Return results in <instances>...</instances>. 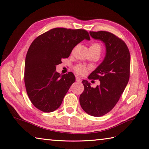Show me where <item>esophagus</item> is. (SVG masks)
Instances as JSON below:
<instances>
[{
  "instance_id": "obj_1",
  "label": "esophagus",
  "mask_w": 149,
  "mask_h": 149,
  "mask_svg": "<svg viewBox=\"0 0 149 149\" xmlns=\"http://www.w3.org/2000/svg\"><path fill=\"white\" fill-rule=\"evenodd\" d=\"M76 81H77V82H79V83H80V82H81V78H78V77H76Z\"/></svg>"
}]
</instances>
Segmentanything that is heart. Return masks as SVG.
I'll list each match as a JSON object with an SVG mask.
<instances>
[{"label": "heart", "mask_w": 149, "mask_h": 149, "mask_svg": "<svg viewBox=\"0 0 149 149\" xmlns=\"http://www.w3.org/2000/svg\"><path fill=\"white\" fill-rule=\"evenodd\" d=\"M90 50H92L94 52H98L101 53V45L99 43H93L91 47L89 48ZM74 70L76 71V73L79 74V75H85L88 72V68L86 66H83V65H78L75 66L74 68Z\"/></svg>", "instance_id": "heart-1"}]
</instances>
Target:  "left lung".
Returning a JSON list of instances; mask_svg holds the SVG:
<instances>
[{"label": "left lung", "instance_id": "8db88e82", "mask_svg": "<svg viewBox=\"0 0 149 149\" xmlns=\"http://www.w3.org/2000/svg\"><path fill=\"white\" fill-rule=\"evenodd\" d=\"M89 34L104 43L106 52L102 62L88 76L100 80V84L92 88L87 80H83L84 89L79 102L87 114L100 117L113 109L128 83L130 56L125 42L115 35L106 31H90Z\"/></svg>", "mask_w": 149, "mask_h": 149}]
</instances>
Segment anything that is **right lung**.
I'll return each instance as SVG.
<instances>
[{
	"mask_svg": "<svg viewBox=\"0 0 149 149\" xmlns=\"http://www.w3.org/2000/svg\"><path fill=\"white\" fill-rule=\"evenodd\" d=\"M84 39L90 40L85 30L55 28L40 35L30 45L25 58L24 81L30 101L39 110L51 112L61 104L76 79L71 72L57 73L56 66Z\"/></svg>",
	"mask_w": 149,
	"mask_h": 149,
	"instance_id": "obj_1",
	"label": "right lung"
}]
</instances>
